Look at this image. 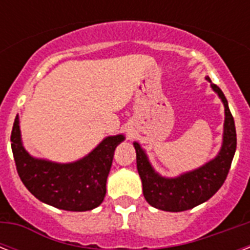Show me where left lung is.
Returning a JSON list of instances; mask_svg holds the SVG:
<instances>
[{
    "mask_svg": "<svg viewBox=\"0 0 250 250\" xmlns=\"http://www.w3.org/2000/svg\"><path fill=\"white\" fill-rule=\"evenodd\" d=\"M213 90L225 105L223 143L215 158L196 170L188 171L176 178L161 176L153 168L146 153L139 143H133L136 149L137 171L143 183V193L148 204L165 211H184L208 201L223 186L236 150V128L229 102L219 86L206 78Z\"/></svg>",
    "mask_w": 250,
    "mask_h": 250,
    "instance_id": "obj_1",
    "label": "left lung"
}]
</instances>
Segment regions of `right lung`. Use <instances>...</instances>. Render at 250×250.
Here are the masks:
<instances>
[{
  "label": "right lung",
  "mask_w": 250,
  "mask_h": 250,
  "mask_svg": "<svg viewBox=\"0 0 250 250\" xmlns=\"http://www.w3.org/2000/svg\"><path fill=\"white\" fill-rule=\"evenodd\" d=\"M123 135L107 136L82 160L57 164L35 158L23 146L17 115L11 131V150L19 178L36 198L57 209L86 211L101 205L115 148Z\"/></svg>",
  "instance_id": "right-lung-1"
}]
</instances>
